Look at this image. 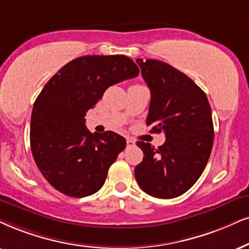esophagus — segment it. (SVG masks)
<instances>
[{"instance_id":"esophagus-1","label":"esophagus","mask_w":249,"mask_h":249,"mask_svg":"<svg viewBox=\"0 0 249 249\" xmlns=\"http://www.w3.org/2000/svg\"><path fill=\"white\" fill-rule=\"evenodd\" d=\"M126 144H127V147H134L135 146V141L133 139H130V138H127Z\"/></svg>"}]
</instances>
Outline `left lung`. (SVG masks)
I'll list each match as a JSON object with an SVG mask.
<instances>
[{
    "label": "left lung",
    "mask_w": 249,
    "mask_h": 249,
    "mask_svg": "<svg viewBox=\"0 0 249 249\" xmlns=\"http://www.w3.org/2000/svg\"><path fill=\"white\" fill-rule=\"evenodd\" d=\"M137 63L150 89L147 125L164 132L165 142L155 149L138 141L143 160L134 176L147 194L174 199L190 190L206 168L213 142L212 108L203 90L177 69L157 59Z\"/></svg>",
    "instance_id": "left-lung-1"
}]
</instances>
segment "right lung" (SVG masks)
<instances>
[{"label":"right lung","mask_w":249,"mask_h":249,"mask_svg":"<svg viewBox=\"0 0 249 249\" xmlns=\"http://www.w3.org/2000/svg\"><path fill=\"white\" fill-rule=\"evenodd\" d=\"M138 74L127 56L88 55L65 64L42 88L31 117V149L41 174L61 193L84 197L103 186L126 140L112 131L90 133L85 116L107 88Z\"/></svg>","instance_id":"add662e5"}]
</instances>
